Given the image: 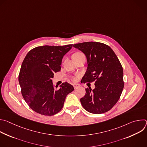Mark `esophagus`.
Listing matches in <instances>:
<instances>
[{
  "instance_id": "esophagus-1",
  "label": "esophagus",
  "mask_w": 147,
  "mask_h": 147,
  "mask_svg": "<svg viewBox=\"0 0 147 147\" xmlns=\"http://www.w3.org/2000/svg\"><path fill=\"white\" fill-rule=\"evenodd\" d=\"M80 87V86L78 84H73V87L74 88V89H76L77 88H78Z\"/></svg>"
}]
</instances>
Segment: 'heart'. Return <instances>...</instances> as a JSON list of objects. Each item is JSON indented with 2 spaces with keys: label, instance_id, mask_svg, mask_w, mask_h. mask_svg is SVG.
<instances>
[{
  "label": "heart",
  "instance_id": "obj_1",
  "mask_svg": "<svg viewBox=\"0 0 147 147\" xmlns=\"http://www.w3.org/2000/svg\"><path fill=\"white\" fill-rule=\"evenodd\" d=\"M81 54H82L81 53H80V52H77V53H75L73 55V56H78V55H81ZM73 81H75L76 80V78H73Z\"/></svg>",
  "mask_w": 147,
  "mask_h": 147
}]
</instances>
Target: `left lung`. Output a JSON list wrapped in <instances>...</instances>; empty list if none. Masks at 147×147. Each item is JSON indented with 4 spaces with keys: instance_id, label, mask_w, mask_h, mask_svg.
<instances>
[{
    "instance_id": "1",
    "label": "left lung",
    "mask_w": 147,
    "mask_h": 147,
    "mask_svg": "<svg viewBox=\"0 0 147 147\" xmlns=\"http://www.w3.org/2000/svg\"><path fill=\"white\" fill-rule=\"evenodd\" d=\"M73 47L84 53L87 70L83 82H95V88H86L80 99L87 111L100 114L110 111L117 102L124 88L123 70L117 56L108 45L97 42L76 44Z\"/></svg>"
}]
</instances>
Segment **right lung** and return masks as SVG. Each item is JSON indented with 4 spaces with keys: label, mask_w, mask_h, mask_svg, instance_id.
I'll return each instance as SVG.
<instances>
[{
    "label": "right lung",
    "mask_w": 147,
    "mask_h": 147,
    "mask_svg": "<svg viewBox=\"0 0 147 147\" xmlns=\"http://www.w3.org/2000/svg\"><path fill=\"white\" fill-rule=\"evenodd\" d=\"M72 47V44L38 47L25 57L18 81L24 99L35 112L44 116L57 113L63 107L66 96L74 90L67 82L55 90L51 80L54 73L60 71L61 60Z\"/></svg>",
    "instance_id": "right-lung-1"
}]
</instances>
